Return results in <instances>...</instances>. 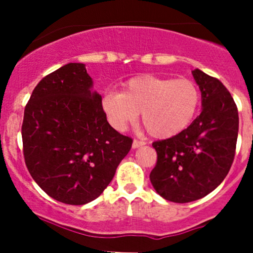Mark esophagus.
Returning a JSON list of instances; mask_svg holds the SVG:
<instances>
[{"label": "esophagus", "mask_w": 253, "mask_h": 253, "mask_svg": "<svg viewBox=\"0 0 253 253\" xmlns=\"http://www.w3.org/2000/svg\"><path fill=\"white\" fill-rule=\"evenodd\" d=\"M144 144H145L144 142L138 141V139H134L133 143H132V148H133V149H137V148L142 147V145H144Z\"/></svg>", "instance_id": "esophagus-1"}]
</instances>
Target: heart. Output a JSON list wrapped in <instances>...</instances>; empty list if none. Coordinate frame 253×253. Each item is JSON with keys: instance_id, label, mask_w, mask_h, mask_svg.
<instances>
[{"instance_id": "obj_1", "label": "heart", "mask_w": 253, "mask_h": 253, "mask_svg": "<svg viewBox=\"0 0 253 253\" xmlns=\"http://www.w3.org/2000/svg\"><path fill=\"white\" fill-rule=\"evenodd\" d=\"M200 98L197 85L190 79L141 75L125 82L121 93H106L101 108L117 131H125L134 124L142 112V124L150 136L167 139L192 124Z\"/></svg>"}]
</instances>
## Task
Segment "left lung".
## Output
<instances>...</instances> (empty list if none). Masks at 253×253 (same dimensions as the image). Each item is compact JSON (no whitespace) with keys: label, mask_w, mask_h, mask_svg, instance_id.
<instances>
[{"label":"left lung","mask_w":253,"mask_h":253,"mask_svg":"<svg viewBox=\"0 0 253 253\" xmlns=\"http://www.w3.org/2000/svg\"><path fill=\"white\" fill-rule=\"evenodd\" d=\"M202 94L200 116L181 133L153 143L157 165L150 182L165 200L188 203L215 190L234 162L239 132L236 104L219 79L196 68Z\"/></svg>","instance_id":"8db88e82"}]
</instances>
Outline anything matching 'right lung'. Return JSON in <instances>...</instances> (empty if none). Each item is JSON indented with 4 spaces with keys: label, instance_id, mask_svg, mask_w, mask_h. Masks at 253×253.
Instances as JSON below:
<instances>
[{
    "label": "right lung",
    "instance_id": "1",
    "mask_svg": "<svg viewBox=\"0 0 253 253\" xmlns=\"http://www.w3.org/2000/svg\"><path fill=\"white\" fill-rule=\"evenodd\" d=\"M84 63H67L38 83L22 125L25 165L58 202L82 206L103 193L132 138L109 125Z\"/></svg>",
    "mask_w": 253,
    "mask_h": 253
}]
</instances>
